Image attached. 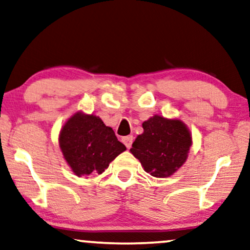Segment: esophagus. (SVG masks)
Listing matches in <instances>:
<instances>
[{"label": "esophagus", "mask_w": 250, "mask_h": 250, "mask_svg": "<svg viewBox=\"0 0 250 250\" xmlns=\"http://www.w3.org/2000/svg\"><path fill=\"white\" fill-rule=\"evenodd\" d=\"M132 141H134V137H132V136H125V137H123L122 138V142H123V144L125 145V147L127 148H130L131 147V144H132Z\"/></svg>", "instance_id": "1"}]
</instances>
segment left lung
I'll return each instance as SVG.
<instances>
[{"instance_id": "8db88e82", "label": "left lung", "mask_w": 250, "mask_h": 250, "mask_svg": "<svg viewBox=\"0 0 250 250\" xmlns=\"http://www.w3.org/2000/svg\"><path fill=\"white\" fill-rule=\"evenodd\" d=\"M144 132L132 143L130 152L149 175L171 176L188 159L192 136L184 122L154 115L143 122Z\"/></svg>"}]
</instances>
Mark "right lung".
Returning <instances> with one entry per match:
<instances>
[{
    "label": "right lung",
    "mask_w": 250,
    "mask_h": 250,
    "mask_svg": "<svg viewBox=\"0 0 250 250\" xmlns=\"http://www.w3.org/2000/svg\"><path fill=\"white\" fill-rule=\"evenodd\" d=\"M59 146L73 172L81 176L101 175L125 146L99 116L75 113L62 125Z\"/></svg>",
    "instance_id": "add662e5"
}]
</instances>
